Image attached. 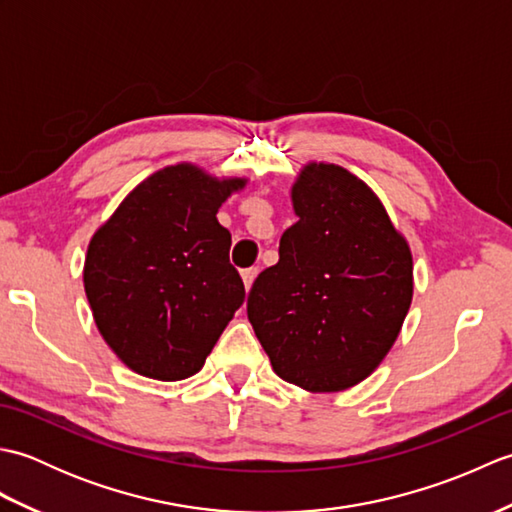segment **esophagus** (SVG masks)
I'll return each mask as SVG.
<instances>
[{"mask_svg": "<svg viewBox=\"0 0 512 512\" xmlns=\"http://www.w3.org/2000/svg\"><path fill=\"white\" fill-rule=\"evenodd\" d=\"M255 277H257V268H244V270H242V279H244L246 290H250V286H253Z\"/></svg>", "mask_w": 512, "mask_h": 512, "instance_id": "34e87169", "label": "esophagus"}]
</instances>
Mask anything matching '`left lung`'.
<instances>
[{
  "mask_svg": "<svg viewBox=\"0 0 512 512\" xmlns=\"http://www.w3.org/2000/svg\"><path fill=\"white\" fill-rule=\"evenodd\" d=\"M297 222L248 292L275 374L308 391L361 383L394 345L413 297L411 250L363 180L312 162L292 187Z\"/></svg>",
  "mask_w": 512,
  "mask_h": 512,
  "instance_id": "8db88e82",
  "label": "left lung"
}]
</instances>
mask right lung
<instances>
[{
	"mask_svg": "<svg viewBox=\"0 0 512 512\" xmlns=\"http://www.w3.org/2000/svg\"><path fill=\"white\" fill-rule=\"evenodd\" d=\"M244 184L193 165L160 169L94 233L85 295L105 343L136 374L200 372L244 303V281L228 262L231 233L215 217Z\"/></svg>",
	"mask_w": 512,
	"mask_h": 512,
	"instance_id": "obj_1",
	"label": "right lung"
}]
</instances>
